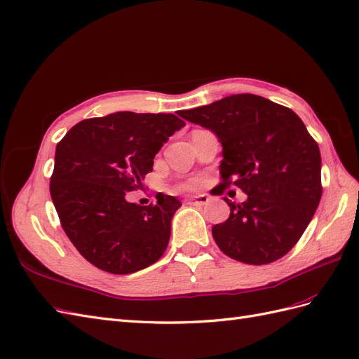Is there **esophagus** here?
<instances>
[{
    "instance_id": "obj_1",
    "label": "esophagus",
    "mask_w": 359,
    "mask_h": 359,
    "mask_svg": "<svg viewBox=\"0 0 359 359\" xmlns=\"http://www.w3.org/2000/svg\"><path fill=\"white\" fill-rule=\"evenodd\" d=\"M208 201H210V198L207 195H199V196H193V198L187 199V203H189V205L201 207V205H205Z\"/></svg>"
}]
</instances>
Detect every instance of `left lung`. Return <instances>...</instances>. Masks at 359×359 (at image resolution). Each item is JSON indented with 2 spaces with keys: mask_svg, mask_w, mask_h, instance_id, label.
Listing matches in <instances>:
<instances>
[{
  "mask_svg": "<svg viewBox=\"0 0 359 359\" xmlns=\"http://www.w3.org/2000/svg\"><path fill=\"white\" fill-rule=\"evenodd\" d=\"M181 118L211 130L222 143L219 187L234 184L248 199L211 232L220 250L246 264L283 258L302 237L322 198V158L299 116L252 93L231 95Z\"/></svg>",
  "mask_w": 359,
  "mask_h": 359,
  "instance_id": "8db88e82",
  "label": "left lung"
}]
</instances>
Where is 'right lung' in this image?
<instances>
[{"instance_id":"right-lung-1","label":"right lung","mask_w":359,"mask_h":359,"mask_svg":"<svg viewBox=\"0 0 359 359\" xmlns=\"http://www.w3.org/2000/svg\"><path fill=\"white\" fill-rule=\"evenodd\" d=\"M184 125L170 113L118 111L79 122L57 143L51 199L66 236L95 267L128 275L164 254L181 202L158 193L142 207L125 196L142 187L163 143Z\"/></svg>"}]
</instances>
